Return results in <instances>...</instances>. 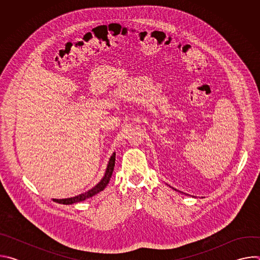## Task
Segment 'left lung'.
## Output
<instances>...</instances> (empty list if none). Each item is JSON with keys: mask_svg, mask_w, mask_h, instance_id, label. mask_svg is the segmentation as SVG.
Here are the masks:
<instances>
[{"mask_svg": "<svg viewBox=\"0 0 260 260\" xmlns=\"http://www.w3.org/2000/svg\"><path fill=\"white\" fill-rule=\"evenodd\" d=\"M169 186H170V185H169ZM171 187V186H170ZM171 188H173V187H171ZM174 190H176V191H178V192H180V193H183V192H181V191H179V190H177V189H175V188H173ZM185 194V193H184ZM186 196H189V194H186ZM193 198H197V197H193Z\"/></svg>", "mask_w": 260, "mask_h": 260, "instance_id": "8db88e82", "label": "left lung"}]
</instances>
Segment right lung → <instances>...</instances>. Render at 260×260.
<instances>
[{
    "instance_id": "right-lung-1",
    "label": "right lung",
    "mask_w": 260,
    "mask_h": 260,
    "mask_svg": "<svg viewBox=\"0 0 260 260\" xmlns=\"http://www.w3.org/2000/svg\"><path fill=\"white\" fill-rule=\"evenodd\" d=\"M115 155H116L115 152H113V154L111 155V157H110V159L108 161L107 169L105 171L104 177L101 179V181L95 185V186H93L89 190H87V191H85V192H83V193H81L79 196H76V197L68 198V199H52V201L55 202V203H58V204H62V205H72V204H76V203L83 202L86 199L92 198L93 196H95L100 191H103L106 188L107 185H108V183H109V181L111 179V176H112V174H113L114 166H115Z\"/></svg>"
}]
</instances>
